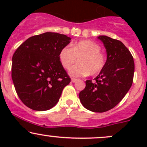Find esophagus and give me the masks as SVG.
<instances>
[{
	"mask_svg": "<svg viewBox=\"0 0 147 147\" xmlns=\"http://www.w3.org/2000/svg\"><path fill=\"white\" fill-rule=\"evenodd\" d=\"M76 81H77V79H76V78H72L71 79V82H75Z\"/></svg>",
	"mask_w": 147,
	"mask_h": 147,
	"instance_id": "1",
	"label": "esophagus"
}]
</instances>
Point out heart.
Instances as JSON below:
<instances>
[{
    "mask_svg": "<svg viewBox=\"0 0 147 147\" xmlns=\"http://www.w3.org/2000/svg\"><path fill=\"white\" fill-rule=\"evenodd\" d=\"M59 59L62 66L68 69L69 72L75 77H84L91 74L96 75L102 72L106 64V57L101 51L100 45L89 40H82L73 43L71 47H63L59 54Z\"/></svg>",
    "mask_w": 147,
    "mask_h": 147,
    "instance_id": "b5f03b06",
    "label": "heart"
}]
</instances>
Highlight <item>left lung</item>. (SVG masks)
Segmentation results:
<instances>
[{
	"mask_svg": "<svg viewBox=\"0 0 147 147\" xmlns=\"http://www.w3.org/2000/svg\"><path fill=\"white\" fill-rule=\"evenodd\" d=\"M98 38L107 53L106 66L93 82L86 81L79 99L88 110L103 113L117 105L127 93L133 84L135 64L129 49L120 41L106 36Z\"/></svg>",
	"mask_w": 147,
	"mask_h": 147,
	"instance_id": "obj_1",
	"label": "left lung"
}]
</instances>
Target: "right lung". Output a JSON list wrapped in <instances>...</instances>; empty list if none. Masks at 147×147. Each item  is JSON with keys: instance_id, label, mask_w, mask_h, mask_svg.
I'll use <instances>...</instances> for the list:
<instances>
[{"instance_id": "1", "label": "right lung", "mask_w": 147, "mask_h": 147, "mask_svg": "<svg viewBox=\"0 0 147 147\" xmlns=\"http://www.w3.org/2000/svg\"><path fill=\"white\" fill-rule=\"evenodd\" d=\"M71 38L45 32L30 37L13 55L11 78L22 102L35 111L56 105L70 77L62 66L59 54Z\"/></svg>"}]
</instances>
